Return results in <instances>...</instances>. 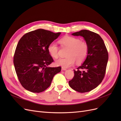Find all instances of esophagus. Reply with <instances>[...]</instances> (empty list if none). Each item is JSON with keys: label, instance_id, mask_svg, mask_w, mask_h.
I'll use <instances>...</instances> for the list:
<instances>
[{"label": "esophagus", "instance_id": "34e87169", "mask_svg": "<svg viewBox=\"0 0 121 121\" xmlns=\"http://www.w3.org/2000/svg\"><path fill=\"white\" fill-rule=\"evenodd\" d=\"M67 70V69L64 68H61V71H65Z\"/></svg>", "mask_w": 121, "mask_h": 121}]
</instances>
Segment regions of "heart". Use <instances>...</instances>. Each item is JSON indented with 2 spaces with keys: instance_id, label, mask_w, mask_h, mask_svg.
Returning a JSON list of instances; mask_svg holds the SVG:
<instances>
[{
  "instance_id": "obj_1",
  "label": "heart",
  "mask_w": 121,
  "mask_h": 121,
  "mask_svg": "<svg viewBox=\"0 0 121 121\" xmlns=\"http://www.w3.org/2000/svg\"><path fill=\"white\" fill-rule=\"evenodd\" d=\"M61 46L69 48L65 58H60L57 60L55 64L57 66L67 68L73 66L75 63L81 64L85 60L88 53V45L84 41L80 38L72 36H65L59 40ZM49 54L52 57H58L59 48L55 42L50 43L47 47Z\"/></svg>"
}]
</instances>
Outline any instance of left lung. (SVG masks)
I'll use <instances>...</instances> for the list:
<instances>
[{"instance_id":"1","label":"left lung","mask_w":121,"mask_h":121,"mask_svg":"<svg viewBox=\"0 0 121 121\" xmlns=\"http://www.w3.org/2000/svg\"><path fill=\"white\" fill-rule=\"evenodd\" d=\"M83 37L88 45V53L84 63L74 69V76L69 82L73 89L80 93L90 91L102 82L105 74L108 55L104 40L98 34L87 30L74 33Z\"/></svg>"}]
</instances>
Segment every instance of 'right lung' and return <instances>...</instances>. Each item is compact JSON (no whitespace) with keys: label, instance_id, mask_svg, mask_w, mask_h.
I'll list each match as a JSON object with an SVG mask.
<instances>
[{"label":"right lung","instance_id":"1","mask_svg":"<svg viewBox=\"0 0 121 121\" xmlns=\"http://www.w3.org/2000/svg\"><path fill=\"white\" fill-rule=\"evenodd\" d=\"M60 34L39 29L25 34L19 40L13 64L25 89L34 93L43 92L49 87L54 76L60 72V67H47L53 61L47 47Z\"/></svg>","mask_w":121,"mask_h":121}]
</instances>
